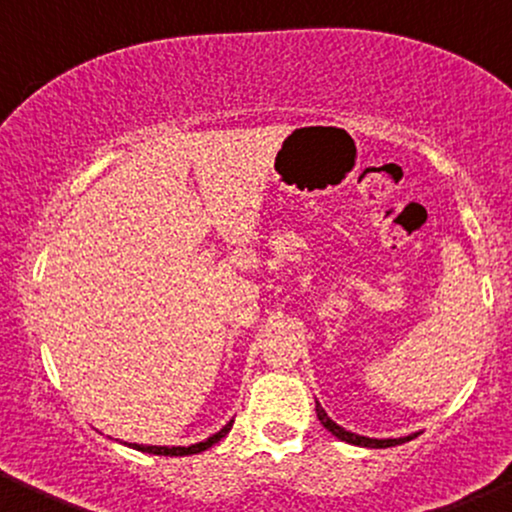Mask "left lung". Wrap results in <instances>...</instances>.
Returning a JSON list of instances; mask_svg holds the SVG:
<instances>
[{"instance_id": "8db88e82", "label": "left lung", "mask_w": 512, "mask_h": 512, "mask_svg": "<svg viewBox=\"0 0 512 512\" xmlns=\"http://www.w3.org/2000/svg\"><path fill=\"white\" fill-rule=\"evenodd\" d=\"M315 413H318V420L323 422V427L327 432H332L334 437L346 441V444H353V446H368V449H389V446H396V444H406V441H410L415 437H401V439H368V437H358V434L353 432H346L342 430V427L337 425V422H332L330 418H327V413L323 410V406L320 403H315Z\"/></svg>"}]
</instances>
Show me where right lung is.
Masks as SVG:
<instances>
[{
	"mask_svg": "<svg viewBox=\"0 0 512 512\" xmlns=\"http://www.w3.org/2000/svg\"><path fill=\"white\" fill-rule=\"evenodd\" d=\"M230 430H232V422H227L223 430L213 434V437H208L206 441H199V444H192V446H173V449H168V446H140V444H132V449H137V451H142V453H154V456H192V453H201V451L211 449V446L218 444V441L223 439Z\"/></svg>",
	"mask_w": 512,
	"mask_h": 512,
	"instance_id": "obj_1",
	"label": "right lung"
}]
</instances>
